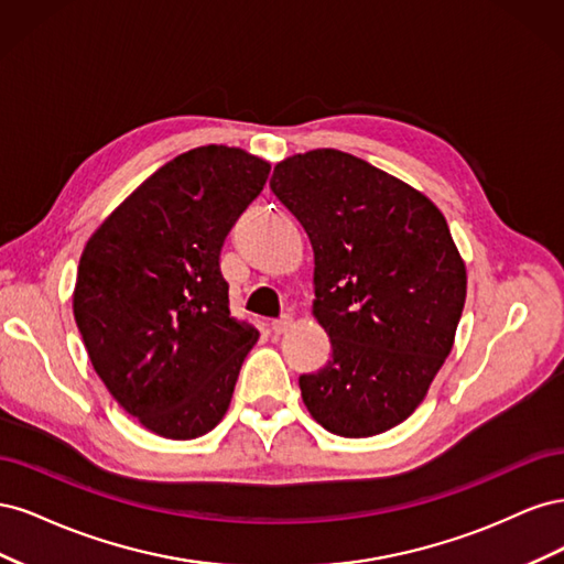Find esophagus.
<instances>
[{
    "instance_id": "34e87169",
    "label": "esophagus",
    "mask_w": 564,
    "mask_h": 564,
    "mask_svg": "<svg viewBox=\"0 0 564 564\" xmlns=\"http://www.w3.org/2000/svg\"><path fill=\"white\" fill-rule=\"evenodd\" d=\"M292 322H294L292 315H282V317L270 322V329H272V334H284V332H289V327H292Z\"/></svg>"
}]
</instances>
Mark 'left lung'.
<instances>
[{
	"instance_id": "8db88e82",
	"label": "left lung",
	"mask_w": 564,
	"mask_h": 564,
	"mask_svg": "<svg viewBox=\"0 0 564 564\" xmlns=\"http://www.w3.org/2000/svg\"><path fill=\"white\" fill-rule=\"evenodd\" d=\"M270 191L308 232L313 315L332 360L299 386L308 412L340 437L402 423L445 365L466 303V265L445 216L414 187L348 152L280 162Z\"/></svg>"
}]
</instances>
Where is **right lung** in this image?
<instances>
[{
	"mask_svg": "<svg viewBox=\"0 0 564 564\" xmlns=\"http://www.w3.org/2000/svg\"><path fill=\"white\" fill-rule=\"evenodd\" d=\"M270 164L202 145L166 162L82 251L73 311L110 395L148 431L193 440L224 419L259 340L230 315L220 249Z\"/></svg>",
	"mask_w": 564,
	"mask_h": 564,
	"instance_id": "add662e5",
	"label": "right lung"
}]
</instances>
